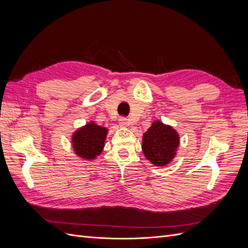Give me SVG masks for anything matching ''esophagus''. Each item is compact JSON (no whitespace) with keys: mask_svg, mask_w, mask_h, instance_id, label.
Masks as SVG:
<instances>
[{"mask_svg":"<svg viewBox=\"0 0 248 248\" xmlns=\"http://www.w3.org/2000/svg\"><path fill=\"white\" fill-rule=\"evenodd\" d=\"M119 125L120 127H126L127 126V119L124 117H121L119 119Z\"/></svg>","mask_w":248,"mask_h":248,"instance_id":"obj_1","label":"esophagus"}]
</instances>
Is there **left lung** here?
Returning a JSON list of instances; mask_svg holds the SVG:
<instances>
[{
    "mask_svg": "<svg viewBox=\"0 0 248 248\" xmlns=\"http://www.w3.org/2000/svg\"><path fill=\"white\" fill-rule=\"evenodd\" d=\"M179 134L171 126L155 121L142 136V152L156 167L169 164L176 155Z\"/></svg>",
    "mask_w": 248,
    "mask_h": 248,
    "instance_id": "left-lung-1",
    "label": "left lung"
}]
</instances>
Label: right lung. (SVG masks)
Returning <instances> with one entry per match:
<instances>
[{
  "instance_id": "1",
  "label": "right lung",
  "mask_w": 248,
  "mask_h": 248,
  "mask_svg": "<svg viewBox=\"0 0 248 248\" xmlns=\"http://www.w3.org/2000/svg\"><path fill=\"white\" fill-rule=\"evenodd\" d=\"M107 134V128L92 122L78 129L72 136L76 154L84 159H95L102 152Z\"/></svg>"
}]
</instances>
